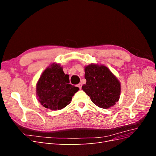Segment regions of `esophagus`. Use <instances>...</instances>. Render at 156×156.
<instances>
[{"mask_svg": "<svg viewBox=\"0 0 156 156\" xmlns=\"http://www.w3.org/2000/svg\"><path fill=\"white\" fill-rule=\"evenodd\" d=\"M77 87H79V89H81V87H82V84H81V83H79V84H77Z\"/></svg>", "mask_w": 156, "mask_h": 156, "instance_id": "esophagus-1", "label": "esophagus"}]
</instances>
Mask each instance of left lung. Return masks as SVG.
Instances as JSON below:
<instances>
[{"mask_svg": "<svg viewBox=\"0 0 156 156\" xmlns=\"http://www.w3.org/2000/svg\"><path fill=\"white\" fill-rule=\"evenodd\" d=\"M86 84L82 87L91 101L99 107L114 106L120 99L121 84L119 79L104 65L90 64L84 67Z\"/></svg>", "mask_w": 156, "mask_h": 156, "instance_id": "left-lung-1", "label": "left lung"}]
</instances>
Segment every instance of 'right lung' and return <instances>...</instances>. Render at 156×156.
I'll use <instances>...</instances> for the list:
<instances>
[{
  "mask_svg": "<svg viewBox=\"0 0 156 156\" xmlns=\"http://www.w3.org/2000/svg\"><path fill=\"white\" fill-rule=\"evenodd\" d=\"M69 83V75L65 74L60 64L53 63L41 73L36 84L37 100L50 110L62 109L69 104L79 88Z\"/></svg>",
  "mask_w": 156,
  "mask_h": 156,
  "instance_id": "add662e5",
  "label": "right lung"
}]
</instances>
